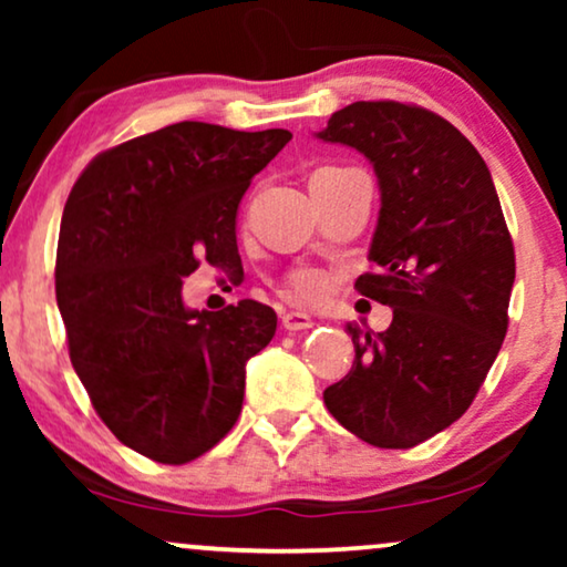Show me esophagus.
<instances>
[{
  "instance_id": "34e87169",
  "label": "esophagus",
  "mask_w": 567,
  "mask_h": 567,
  "mask_svg": "<svg viewBox=\"0 0 567 567\" xmlns=\"http://www.w3.org/2000/svg\"><path fill=\"white\" fill-rule=\"evenodd\" d=\"M281 324H284V330L297 332V330H309L315 322H312V317L305 312H284Z\"/></svg>"
}]
</instances>
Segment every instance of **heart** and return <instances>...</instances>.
I'll return each mask as SVG.
<instances>
[{"label": "heart", "mask_w": 567, "mask_h": 567, "mask_svg": "<svg viewBox=\"0 0 567 567\" xmlns=\"http://www.w3.org/2000/svg\"><path fill=\"white\" fill-rule=\"evenodd\" d=\"M324 291H328V284H324V278L312 268L293 270L284 289L286 297L297 301V305H315V301H320L324 297Z\"/></svg>", "instance_id": "b5f03b06"}]
</instances>
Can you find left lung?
I'll list each match as a JSON object with an SVG mask.
<instances>
[{
    "instance_id": "obj_1",
    "label": "left lung",
    "mask_w": 567,
    "mask_h": 567,
    "mask_svg": "<svg viewBox=\"0 0 567 567\" xmlns=\"http://www.w3.org/2000/svg\"><path fill=\"white\" fill-rule=\"evenodd\" d=\"M315 136L374 167L377 274L355 289L392 309L384 332L346 324L355 359L324 405L371 446H417L467 413L506 338L516 260L498 193L475 146L425 107L361 100Z\"/></svg>"
}]
</instances>
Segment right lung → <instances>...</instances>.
I'll use <instances>...</instances> for the list:
<instances>
[{
  "instance_id": "add662e5",
  "label": "right lung",
  "mask_w": 567,
  "mask_h": 567,
  "mask_svg": "<svg viewBox=\"0 0 567 567\" xmlns=\"http://www.w3.org/2000/svg\"><path fill=\"white\" fill-rule=\"evenodd\" d=\"M286 128L183 121L97 154L69 193L56 301L69 359L113 436L162 464L214 449L237 423L245 367L276 312L243 299L190 309L183 278L237 268V208L289 144Z\"/></svg>"
}]
</instances>
